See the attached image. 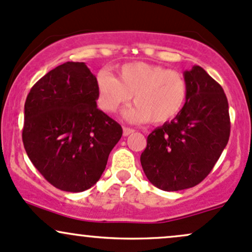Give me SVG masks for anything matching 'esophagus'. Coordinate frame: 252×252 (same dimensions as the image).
Segmentation results:
<instances>
[{
	"label": "esophagus",
	"mask_w": 252,
	"mask_h": 252,
	"mask_svg": "<svg viewBox=\"0 0 252 252\" xmlns=\"http://www.w3.org/2000/svg\"><path fill=\"white\" fill-rule=\"evenodd\" d=\"M134 129L133 128H129V127H124V135L127 137V135H129L131 133H133Z\"/></svg>",
	"instance_id": "obj_1"
}]
</instances>
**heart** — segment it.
<instances>
[{"label":"heart","mask_w":252,"mask_h":252,"mask_svg":"<svg viewBox=\"0 0 252 252\" xmlns=\"http://www.w3.org/2000/svg\"><path fill=\"white\" fill-rule=\"evenodd\" d=\"M117 72L118 78L107 72L97 75L98 101L106 112H117L133 95L135 106L125 111L127 120L159 125L185 106L188 87L182 73L143 62L121 65Z\"/></svg>","instance_id":"b5f03b06"}]
</instances>
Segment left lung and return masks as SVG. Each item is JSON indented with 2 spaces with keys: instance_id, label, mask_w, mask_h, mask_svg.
<instances>
[{
  "instance_id": "1",
  "label": "left lung",
  "mask_w": 252,
  "mask_h": 252,
  "mask_svg": "<svg viewBox=\"0 0 252 252\" xmlns=\"http://www.w3.org/2000/svg\"><path fill=\"white\" fill-rule=\"evenodd\" d=\"M185 106L170 123L148 137L140 156L150 182L165 191L191 188L207 177L230 138L224 89L201 66L185 72Z\"/></svg>"
}]
</instances>
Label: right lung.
<instances>
[{
	"label": "right lung",
	"instance_id": "1",
	"mask_svg": "<svg viewBox=\"0 0 252 252\" xmlns=\"http://www.w3.org/2000/svg\"><path fill=\"white\" fill-rule=\"evenodd\" d=\"M97 80L80 62L51 70L27 95L25 150L45 180L61 190L93 187L123 135L117 121L97 108Z\"/></svg>",
	"mask_w": 252,
	"mask_h": 252
}]
</instances>
